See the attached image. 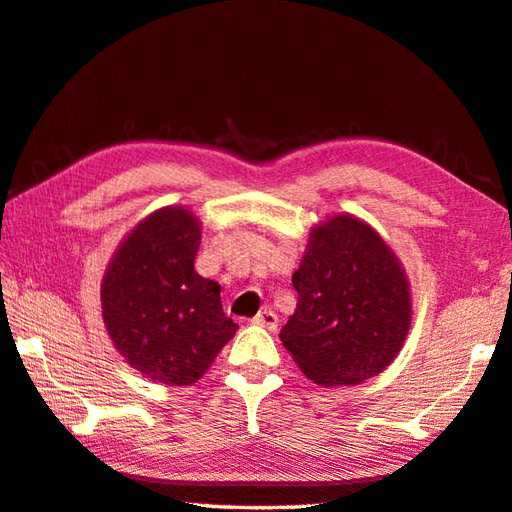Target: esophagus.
I'll return each mask as SVG.
<instances>
[{"label": "esophagus", "instance_id": "34e87169", "mask_svg": "<svg viewBox=\"0 0 512 512\" xmlns=\"http://www.w3.org/2000/svg\"><path fill=\"white\" fill-rule=\"evenodd\" d=\"M253 324H255V326H262V328H266V330H277L279 319H277V315L273 313V310L264 308L262 313H259V315L253 319Z\"/></svg>", "mask_w": 512, "mask_h": 512}]
</instances>
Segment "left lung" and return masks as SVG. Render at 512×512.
Listing matches in <instances>:
<instances>
[{"instance_id": "left-lung-1", "label": "left lung", "mask_w": 512, "mask_h": 512, "mask_svg": "<svg viewBox=\"0 0 512 512\" xmlns=\"http://www.w3.org/2000/svg\"><path fill=\"white\" fill-rule=\"evenodd\" d=\"M297 308L279 339L319 386H355L402 350L413 302L406 270L364 219L330 215L310 228L295 270Z\"/></svg>"}]
</instances>
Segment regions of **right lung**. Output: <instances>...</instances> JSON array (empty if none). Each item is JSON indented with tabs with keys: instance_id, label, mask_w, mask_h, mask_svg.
Wrapping results in <instances>:
<instances>
[{
	"instance_id": "right-lung-1",
	"label": "right lung",
	"mask_w": 512,
	"mask_h": 512,
	"mask_svg": "<svg viewBox=\"0 0 512 512\" xmlns=\"http://www.w3.org/2000/svg\"><path fill=\"white\" fill-rule=\"evenodd\" d=\"M202 222L186 206L144 217L117 246L102 279V317L119 355L164 386L202 379L235 330L219 286L195 270Z\"/></svg>"
}]
</instances>
